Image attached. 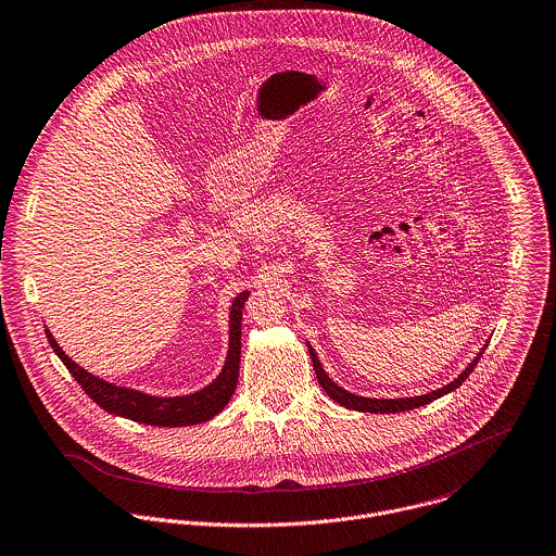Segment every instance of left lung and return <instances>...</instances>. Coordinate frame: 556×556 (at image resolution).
I'll list each match as a JSON object with an SVG mask.
<instances>
[{
    "mask_svg": "<svg viewBox=\"0 0 556 556\" xmlns=\"http://www.w3.org/2000/svg\"><path fill=\"white\" fill-rule=\"evenodd\" d=\"M308 352H311V358H313V367H315V372H317V379H319V383L324 386V390L328 392V396H330V399H334V401H337V403H341L343 407L358 409V412H372V414L407 412V409H414V407H420V405H427V403H431V401L440 399L442 394H446V392H451V390L459 388V386L466 381V377L475 370L477 363L481 361V356H483V354H479V356L468 365V369L462 370V375H459L455 381H451L448 386H444V388H440V390H433V392H429V394L407 396V399H367V396L352 394V392L343 390L341 386H337V383L326 375V370L321 367V363H319V358H317L315 350H313V348H308ZM483 352H485V350H483Z\"/></svg>",
    "mask_w": 556,
    "mask_h": 556,
    "instance_id": "1",
    "label": "left lung"
}]
</instances>
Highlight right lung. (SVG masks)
<instances>
[{
    "mask_svg": "<svg viewBox=\"0 0 556 556\" xmlns=\"http://www.w3.org/2000/svg\"><path fill=\"white\" fill-rule=\"evenodd\" d=\"M250 291H243L235 298L230 308V345L226 365L219 372V377L202 388L200 392L187 394V396H149L138 390L121 388L114 383H108L88 370L77 367L55 343L49 330H45L47 341L51 350L58 354V358L64 363V367L75 377V381L84 388V392L101 405L105 412L131 418L136 422L144 425H157V427H184V425H195L213 418L217 412L224 409V405L230 401L237 377H239V358H241V308L248 300Z\"/></svg>",
    "mask_w": 556,
    "mask_h": 556,
    "instance_id": "obj_1",
    "label": "right lung"
}]
</instances>
